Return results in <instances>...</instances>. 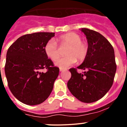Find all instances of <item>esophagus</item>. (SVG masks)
I'll return each instance as SVG.
<instances>
[{
    "label": "esophagus",
    "instance_id": "obj_1",
    "mask_svg": "<svg viewBox=\"0 0 127 127\" xmlns=\"http://www.w3.org/2000/svg\"><path fill=\"white\" fill-rule=\"evenodd\" d=\"M65 70H66V69H62V68H60V71H61V72H62V71H65Z\"/></svg>",
    "mask_w": 127,
    "mask_h": 127
}]
</instances>
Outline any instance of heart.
I'll use <instances>...</instances> for the list:
<instances>
[{"instance_id":"1","label":"heart","mask_w":127,"mask_h":127,"mask_svg":"<svg viewBox=\"0 0 127 127\" xmlns=\"http://www.w3.org/2000/svg\"><path fill=\"white\" fill-rule=\"evenodd\" d=\"M81 37L73 32L60 36L57 41L60 45H67L68 48L65 51L66 56L59 59L55 65L62 69H66L76 62V60L83 61L86 58L88 52L87 45L81 41ZM44 51L48 58L56 61L60 56V51L57 43L53 39L49 40L45 45Z\"/></svg>"}]
</instances>
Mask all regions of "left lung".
Returning a JSON list of instances; mask_svg holds the SVG:
<instances>
[{
  "instance_id": "1",
  "label": "left lung",
  "mask_w": 127,
  "mask_h": 127,
  "mask_svg": "<svg viewBox=\"0 0 127 127\" xmlns=\"http://www.w3.org/2000/svg\"><path fill=\"white\" fill-rule=\"evenodd\" d=\"M88 43V52L83 63L77 68H71V77L67 86L79 100L92 103L102 98L111 88L117 70L114 50L109 41L99 33L81 28Z\"/></svg>"
}]
</instances>
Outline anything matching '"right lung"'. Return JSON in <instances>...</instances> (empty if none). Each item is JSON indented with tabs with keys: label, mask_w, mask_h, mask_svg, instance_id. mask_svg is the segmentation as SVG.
Instances as JSON below:
<instances>
[{
	"label": "right lung",
	"mask_w": 127,
	"mask_h": 127,
	"mask_svg": "<svg viewBox=\"0 0 127 127\" xmlns=\"http://www.w3.org/2000/svg\"><path fill=\"white\" fill-rule=\"evenodd\" d=\"M55 33L38 32L18 38L8 49L5 73L12 94L21 102L35 105L43 102L53 89L58 67L48 59L45 45ZM47 70L41 72L42 69Z\"/></svg>",
	"instance_id": "add662e5"
}]
</instances>
